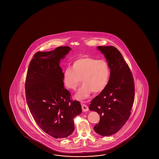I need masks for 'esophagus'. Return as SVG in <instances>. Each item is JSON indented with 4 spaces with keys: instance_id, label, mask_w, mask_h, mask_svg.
Masks as SVG:
<instances>
[{
    "instance_id": "esophagus-1",
    "label": "esophagus",
    "mask_w": 159,
    "mask_h": 159,
    "mask_svg": "<svg viewBox=\"0 0 159 159\" xmlns=\"http://www.w3.org/2000/svg\"><path fill=\"white\" fill-rule=\"evenodd\" d=\"M81 107H82V110H83V112H86V111H88V107H87L86 105L82 104Z\"/></svg>"
}]
</instances>
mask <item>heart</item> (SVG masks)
Wrapping results in <instances>:
<instances>
[{
    "instance_id": "b5f03b06",
    "label": "heart",
    "mask_w": 159,
    "mask_h": 159,
    "mask_svg": "<svg viewBox=\"0 0 159 159\" xmlns=\"http://www.w3.org/2000/svg\"><path fill=\"white\" fill-rule=\"evenodd\" d=\"M110 70L106 60H98L89 57H83L73 62L71 68L63 73L65 86L70 90H75L81 81L83 85L75 94V98L86 99L93 92L100 93L107 88L109 80Z\"/></svg>"
}]
</instances>
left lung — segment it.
I'll list each match as a JSON object with an SVG mask.
<instances>
[{
    "instance_id": "left-lung-1",
    "label": "left lung",
    "mask_w": 159,
    "mask_h": 159,
    "mask_svg": "<svg viewBox=\"0 0 159 159\" xmlns=\"http://www.w3.org/2000/svg\"><path fill=\"white\" fill-rule=\"evenodd\" d=\"M110 69L107 88L96 96L89 109L100 115V121L94 127L96 133L110 136L117 132L130 117L134 101L132 74L121 52L112 46H99Z\"/></svg>"
}]
</instances>
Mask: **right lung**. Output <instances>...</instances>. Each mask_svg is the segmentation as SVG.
Returning <instances> with one entry per match:
<instances>
[{
    "label": "right lung",
    "instance_id": "obj_1",
    "mask_svg": "<svg viewBox=\"0 0 159 159\" xmlns=\"http://www.w3.org/2000/svg\"><path fill=\"white\" fill-rule=\"evenodd\" d=\"M71 50L66 46L37 52L26 74L25 94L30 111L39 127L56 139L70 135L74 130L73 119L82 112L79 102L72 101L64 88L60 66Z\"/></svg>",
    "mask_w": 159,
    "mask_h": 159
}]
</instances>
